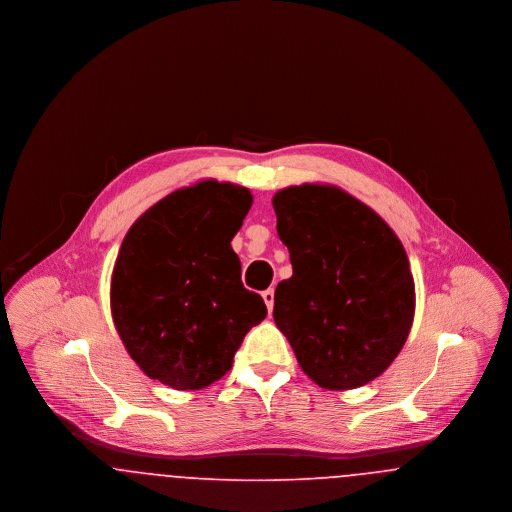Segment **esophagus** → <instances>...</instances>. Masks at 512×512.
Masks as SVG:
<instances>
[{"label": "esophagus", "instance_id": "obj_1", "mask_svg": "<svg viewBox=\"0 0 512 512\" xmlns=\"http://www.w3.org/2000/svg\"><path fill=\"white\" fill-rule=\"evenodd\" d=\"M263 299L267 303L268 313H272V307H274V290H265L263 292Z\"/></svg>", "mask_w": 512, "mask_h": 512}]
</instances>
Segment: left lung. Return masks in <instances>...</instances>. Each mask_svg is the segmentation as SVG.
<instances>
[{
    "instance_id": "1",
    "label": "left lung",
    "mask_w": 512,
    "mask_h": 512,
    "mask_svg": "<svg viewBox=\"0 0 512 512\" xmlns=\"http://www.w3.org/2000/svg\"><path fill=\"white\" fill-rule=\"evenodd\" d=\"M272 205L293 267L274 292L276 326L320 388L365 386L393 363L413 326L405 247L386 220L336 186H290Z\"/></svg>"
}]
</instances>
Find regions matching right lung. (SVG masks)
Returning a JSON list of instances; mask_svg holds the SVG:
<instances>
[{"label": "right lung", "instance_id": "add662e5", "mask_svg": "<svg viewBox=\"0 0 512 512\" xmlns=\"http://www.w3.org/2000/svg\"><path fill=\"white\" fill-rule=\"evenodd\" d=\"M253 195L201 180L157 201L122 240L111 315L134 363L174 390H201L234 363L245 334L267 317L245 290L232 238Z\"/></svg>", "mask_w": 512, "mask_h": 512}]
</instances>
